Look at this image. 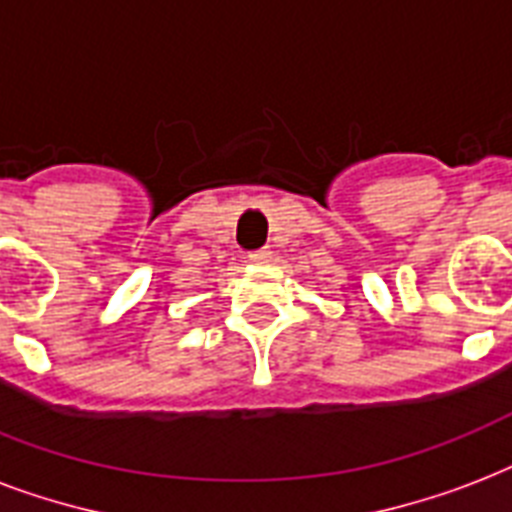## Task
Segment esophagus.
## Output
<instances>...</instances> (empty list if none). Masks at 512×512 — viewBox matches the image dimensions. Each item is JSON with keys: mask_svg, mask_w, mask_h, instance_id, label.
Segmentation results:
<instances>
[{"mask_svg": "<svg viewBox=\"0 0 512 512\" xmlns=\"http://www.w3.org/2000/svg\"><path fill=\"white\" fill-rule=\"evenodd\" d=\"M271 260V249H255V252H249V263L263 265Z\"/></svg>", "mask_w": 512, "mask_h": 512, "instance_id": "obj_1", "label": "esophagus"}]
</instances>
